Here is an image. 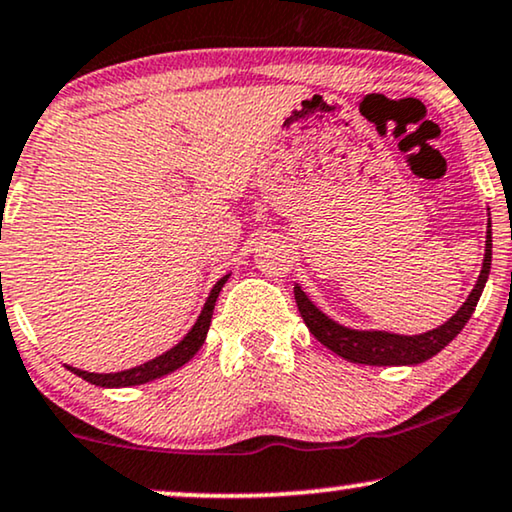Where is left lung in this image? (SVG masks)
Listing matches in <instances>:
<instances>
[{"label": "left lung", "instance_id": "8db88e82", "mask_svg": "<svg viewBox=\"0 0 512 512\" xmlns=\"http://www.w3.org/2000/svg\"><path fill=\"white\" fill-rule=\"evenodd\" d=\"M489 269H492V217L487 220L485 260H482L480 276L475 281L473 290H470V295L466 297V302L459 306V311L452 318H447L445 323L433 327V330L421 332V335H398V332L386 330H358V327L337 323L335 318H330L325 311H320L311 302L299 283H295V302L311 335L332 353L349 360V363L377 367L419 365L426 363L428 358H433L435 353H440L463 330V325L468 323V318L473 316L475 306L480 302V295L489 278Z\"/></svg>", "mask_w": 512, "mask_h": 512}]
</instances>
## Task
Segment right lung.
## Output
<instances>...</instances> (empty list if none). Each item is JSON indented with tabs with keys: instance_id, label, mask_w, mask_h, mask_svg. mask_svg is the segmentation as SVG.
Returning <instances> with one entry per match:
<instances>
[{
	"instance_id": "1",
	"label": "right lung",
	"mask_w": 512,
	"mask_h": 512,
	"mask_svg": "<svg viewBox=\"0 0 512 512\" xmlns=\"http://www.w3.org/2000/svg\"><path fill=\"white\" fill-rule=\"evenodd\" d=\"M229 276H231V271H229V274H224L220 281L213 285V290L208 292L206 304H203V309L199 313V318H196V323L192 325V330H189L187 335L173 346V349L161 353V356L147 360V363H142V365L128 367V370H121V372H86V370H79V367H72V365H65V367L72 374H77V377L86 379L88 384H95V386H102V388L140 386V384H147V381L166 377V374L175 372L177 367L189 363V360H192L196 353H199L203 342H206L210 320H213V309H215L217 295H220V290L224 288V283H227Z\"/></svg>"
}]
</instances>
